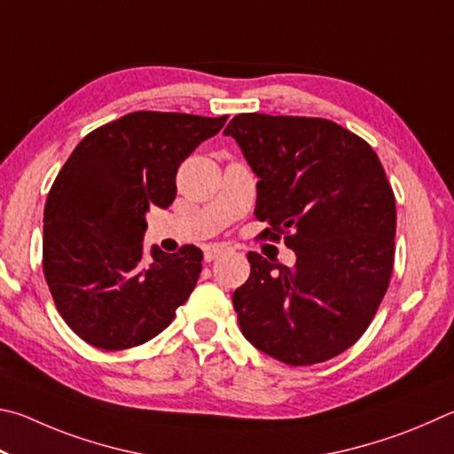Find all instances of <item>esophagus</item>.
I'll list each match as a JSON object with an SVG mask.
<instances>
[{
  "mask_svg": "<svg viewBox=\"0 0 454 454\" xmlns=\"http://www.w3.org/2000/svg\"><path fill=\"white\" fill-rule=\"evenodd\" d=\"M223 253H225V249H223V247H215V245H213V247H207L205 249V261H207V263H211V261L221 257Z\"/></svg>",
  "mask_w": 454,
  "mask_h": 454,
  "instance_id": "34e87169",
  "label": "esophagus"
}]
</instances>
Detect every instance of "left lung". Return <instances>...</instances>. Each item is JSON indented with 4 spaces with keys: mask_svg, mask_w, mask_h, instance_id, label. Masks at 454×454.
Here are the masks:
<instances>
[{
    "mask_svg": "<svg viewBox=\"0 0 454 454\" xmlns=\"http://www.w3.org/2000/svg\"><path fill=\"white\" fill-rule=\"evenodd\" d=\"M231 135L257 175L259 221L295 251V267L249 251L233 293L245 339L303 367L347 351L375 317L393 273L396 207L367 141L321 117L241 114Z\"/></svg>",
    "mask_w": 454,
    "mask_h": 454,
    "instance_id": "8db88e82",
    "label": "left lung"
}]
</instances>
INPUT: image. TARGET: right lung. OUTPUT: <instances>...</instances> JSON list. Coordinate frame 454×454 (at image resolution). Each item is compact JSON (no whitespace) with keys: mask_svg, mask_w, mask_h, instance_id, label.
Segmentation results:
<instances>
[{"mask_svg":"<svg viewBox=\"0 0 454 454\" xmlns=\"http://www.w3.org/2000/svg\"><path fill=\"white\" fill-rule=\"evenodd\" d=\"M227 115L135 111L79 141L43 211V275L63 321L91 347L121 351L159 335L201 273V249L143 253L149 207L167 209L175 175Z\"/></svg>","mask_w":454,"mask_h":454,"instance_id":"right-lung-1","label":"right lung"}]
</instances>
